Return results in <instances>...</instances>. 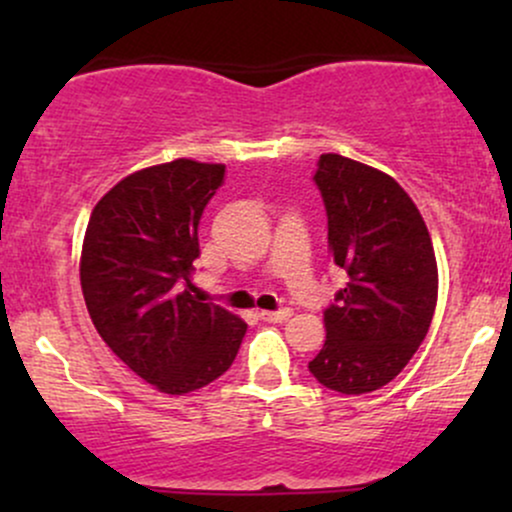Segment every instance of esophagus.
<instances>
[{
    "label": "esophagus",
    "mask_w": 512,
    "mask_h": 512,
    "mask_svg": "<svg viewBox=\"0 0 512 512\" xmlns=\"http://www.w3.org/2000/svg\"><path fill=\"white\" fill-rule=\"evenodd\" d=\"M291 317V308H281V310H262L260 320L264 322H284Z\"/></svg>",
    "instance_id": "esophagus-1"
}]
</instances>
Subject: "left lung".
I'll use <instances>...</instances> for the list:
<instances>
[{
    "label": "left lung",
    "mask_w": 512,
    "mask_h": 512,
    "mask_svg": "<svg viewBox=\"0 0 512 512\" xmlns=\"http://www.w3.org/2000/svg\"><path fill=\"white\" fill-rule=\"evenodd\" d=\"M327 211L332 260L349 274L325 308L327 339L310 373L342 395L395 380L431 327L438 267L419 209L397 180L322 154L313 175Z\"/></svg>",
    "instance_id": "obj_1"
}]
</instances>
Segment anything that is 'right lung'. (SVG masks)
<instances>
[{
  "mask_svg": "<svg viewBox=\"0 0 512 512\" xmlns=\"http://www.w3.org/2000/svg\"><path fill=\"white\" fill-rule=\"evenodd\" d=\"M226 166L190 158L127 175L88 219L81 291L103 342L166 395H187L231 368L245 325L192 296L197 228Z\"/></svg>",
  "mask_w": 512,
  "mask_h": 512,
  "instance_id": "obj_1",
  "label": "right lung"
}]
</instances>
